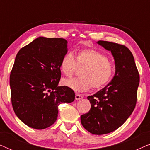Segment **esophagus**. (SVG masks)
<instances>
[{
	"label": "esophagus",
	"mask_w": 150,
	"mask_h": 150,
	"mask_svg": "<svg viewBox=\"0 0 150 150\" xmlns=\"http://www.w3.org/2000/svg\"><path fill=\"white\" fill-rule=\"evenodd\" d=\"M75 98L76 100H81L83 98V96L81 95V94H79V93H76V96H75Z\"/></svg>",
	"instance_id": "esophagus-1"
}]
</instances>
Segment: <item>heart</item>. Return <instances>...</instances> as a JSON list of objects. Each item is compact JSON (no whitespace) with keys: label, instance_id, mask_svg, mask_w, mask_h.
Here are the masks:
<instances>
[{"label":"heart","instance_id":"b5f03b06","mask_svg":"<svg viewBox=\"0 0 150 150\" xmlns=\"http://www.w3.org/2000/svg\"><path fill=\"white\" fill-rule=\"evenodd\" d=\"M61 71L71 76L78 67L83 68L81 78L64 80L63 84L74 91H87L93 87L98 89L105 86L113 76L115 65L104 53L96 49H80L76 51L75 58L70 53L65 54L60 62Z\"/></svg>","mask_w":150,"mask_h":150}]
</instances>
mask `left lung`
Here are the masks:
<instances>
[{"label": "left lung", "instance_id": "left-lung-1", "mask_svg": "<svg viewBox=\"0 0 150 150\" xmlns=\"http://www.w3.org/2000/svg\"><path fill=\"white\" fill-rule=\"evenodd\" d=\"M98 44L111 52L115 74L106 87L87 99L91 109L81 116V124L93 134L113 132L126 122L137 103L139 74L134 57L124 45L98 41Z\"/></svg>", "mask_w": 150, "mask_h": 150}]
</instances>
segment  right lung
Returning a JSON list of instances; mask_svg holds the SVG:
<instances>
[{
  "label": "right lung",
  "instance_id": "add662e5",
  "mask_svg": "<svg viewBox=\"0 0 150 150\" xmlns=\"http://www.w3.org/2000/svg\"><path fill=\"white\" fill-rule=\"evenodd\" d=\"M67 44L63 38L40 37L16 55L9 79L11 104L18 117L30 128L42 130L52 126L59 104L75 99L72 89L58 86Z\"/></svg>",
  "mask_w": 150,
  "mask_h": 150
}]
</instances>
